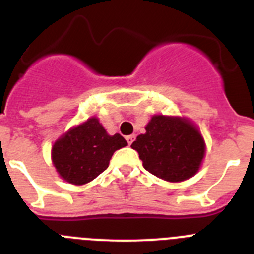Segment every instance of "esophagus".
I'll list each match as a JSON object with an SVG mask.
<instances>
[{"label":"esophagus","instance_id":"34e87169","mask_svg":"<svg viewBox=\"0 0 254 254\" xmlns=\"http://www.w3.org/2000/svg\"><path fill=\"white\" fill-rule=\"evenodd\" d=\"M126 139H127V142H128V145L131 146L132 142H133V141H134V136H133V134H131V136H127V137H126Z\"/></svg>","mask_w":254,"mask_h":254}]
</instances>
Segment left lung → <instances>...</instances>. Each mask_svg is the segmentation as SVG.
Segmentation results:
<instances>
[{
    "label": "left lung",
    "instance_id": "1",
    "mask_svg": "<svg viewBox=\"0 0 254 254\" xmlns=\"http://www.w3.org/2000/svg\"><path fill=\"white\" fill-rule=\"evenodd\" d=\"M131 145L148 173L169 183H181L199 171L205 156L204 137L189 118L155 115Z\"/></svg>",
    "mask_w": 254,
    "mask_h": 254
}]
</instances>
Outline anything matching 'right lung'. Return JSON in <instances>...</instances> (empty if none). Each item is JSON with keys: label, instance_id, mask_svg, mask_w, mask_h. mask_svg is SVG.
Instances as JSON below:
<instances>
[{"label": "right lung", "instance_id": "obj_1", "mask_svg": "<svg viewBox=\"0 0 254 254\" xmlns=\"http://www.w3.org/2000/svg\"><path fill=\"white\" fill-rule=\"evenodd\" d=\"M127 146L116 133H107L97 117L71 127L51 147V161L57 173L66 183L84 185L94 180L108 167L115 151Z\"/></svg>", "mask_w": 254, "mask_h": 254}]
</instances>
